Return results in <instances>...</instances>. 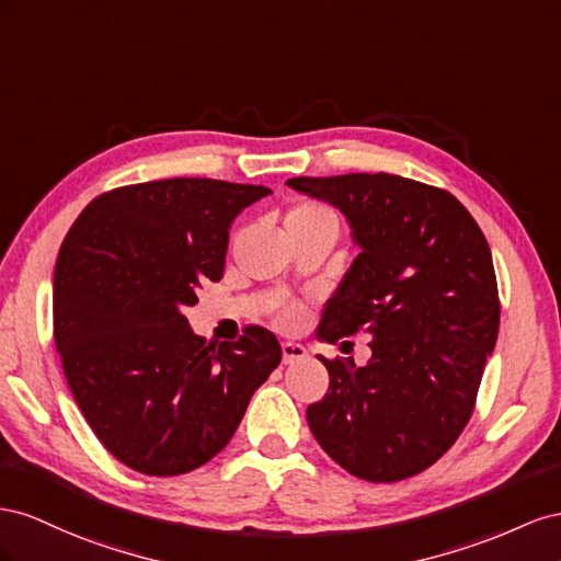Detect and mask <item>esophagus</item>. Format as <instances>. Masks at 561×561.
Here are the masks:
<instances>
[{
  "label": "esophagus",
  "mask_w": 561,
  "mask_h": 561,
  "mask_svg": "<svg viewBox=\"0 0 561 561\" xmlns=\"http://www.w3.org/2000/svg\"><path fill=\"white\" fill-rule=\"evenodd\" d=\"M282 357H284V364H294L298 359H306L308 350L300 343H282Z\"/></svg>",
  "instance_id": "34e87169"
}]
</instances>
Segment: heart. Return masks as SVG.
I'll return each mask as SVG.
<instances>
[{
    "instance_id": "1",
    "label": "heart",
    "mask_w": 561,
    "mask_h": 561,
    "mask_svg": "<svg viewBox=\"0 0 561 561\" xmlns=\"http://www.w3.org/2000/svg\"><path fill=\"white\" fill-rule=\"evenodd\" d=\"M312 222H331L335 226V216L329 206L319 202H300L286 214V226H312ZM302 319V308L298 302H282L277 310V322L282 327H296Z\"/></svg>"
}]
</instances>
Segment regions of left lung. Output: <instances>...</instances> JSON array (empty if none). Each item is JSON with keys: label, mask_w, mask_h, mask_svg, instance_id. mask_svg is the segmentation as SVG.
I'll return each instance as SVG.
<instances>
[{"label": "left lung", "mask_w": 561, "mask_h": 561, "mask_svg": "<svg viewBox=\"0 0 561 561\" xmlns=\"http://www.w3.org/2000/svg\"><path fill=\"white\" fill-rule=\"evenodd\" d=\"M345 214L359 255L317 335L369 333L371 359H324L329 390L308 407L319 446L366 482L427 470L474 411L499 339L501 300L486 237L451 192L392 173L286 181Z\"/></svg>", "instance_id": "left-lung-1"}]
</instances>
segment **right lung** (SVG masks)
Instances as JSON below:
<instances>
[{
	"label": "right lung",
	"instance_id": "right-lung-1",
	"mask_svg": "<svg viewBox=\"0 0 561 561\" xmlns=\"http://www.w3.org/2000/svg\"><path fill=\"white\" fill-rule=\"evenodd\" d=\"M263 185L167 179L103 192L62 239L54 339L79 411L126 468L197 470L226 449L282 362L263 327L234 343L192 333L185 308L226 265L232 220Z\"/></svg>",
	"mask_w": 561,
	"mask_h": 561
}]
</instances>
